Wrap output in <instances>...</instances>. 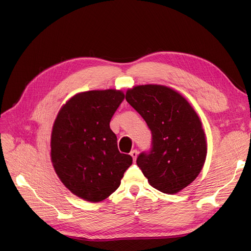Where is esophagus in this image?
Here are the masks:
<instances>
[{
	"instance_id": "34e87169",
	"label": "esophagus",
	"mask_w": 251,
	"mask_h": 251,
	"mask_svg": "<svg viewBox=\"0 0 251 251\" xmlns=\"http://www.w3.org/2000/svg\"><path fill=\"white\" fill-rule=\"evenodd\" d=\"M137 154H138V152H137V151L136 150H133L132 151L130 152V155L132 156V159H133V161H136V157H137Z\"/></svg>"
}]
</instances>
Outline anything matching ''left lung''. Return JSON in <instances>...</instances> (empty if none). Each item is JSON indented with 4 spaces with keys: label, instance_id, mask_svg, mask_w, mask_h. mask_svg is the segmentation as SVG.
Wrapping results in <instances>:
<instances>
[{
    "label": "left lung",
    "instance_id": "8db88e82",
    "mask_svg": "<svg viewBox=\"0 0 251 251\" xmlns=\"http://www.w3.org/2000/svg\"><path fill=\"white\" fill-rule=\"evenodd\" d=\"M126 100L151 131V151L141 152L137 166L151 185L167 194L187 187L199 176L206 157L202 124L187 100L165 85L128 89Z\"/></svg>",
    "mask_w": 251,
    "mask_h": 251
}]
</instances>
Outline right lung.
Segmentation results:
<instances>
[{"label":"right lung","instance_id":"right-lung-1","mask_svg":"<svg viewBox=\"0 0 251 251\" xmlns=\"http://www.w3.org/2000/svg\"><path fill=\"white\" fill-rule=\"evenodd\" d=\"M124 98L117 89L80 92L62 105L52 126V167L65 187L86 201L109 197L132 165V156L119 151L110 128Z\"/></svg>","mask_w":251,"mask_h":251}]
</instances>
